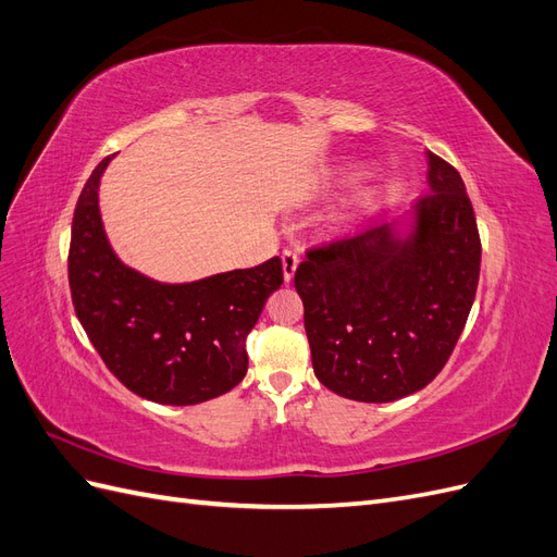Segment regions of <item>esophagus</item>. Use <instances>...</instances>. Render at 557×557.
Here are the masks:
<instances>
[{
	"label": "esophagus",
	"instance_id": "34e87169",
	"mask_svg": "<svg viewBox=\"0 0 557 557\" xmlns=\"http://www.w3.org/2000/svg\"><path fill=\"white\" fill-rule=\"evenodd\" d=\"M281 260H283V278H285V283H290L293 276H295V269H297V264H299V252H295V250H283Z\"/></svg>",
	"mask_w": 557,
	"mask_h": 557
}]
</instances>
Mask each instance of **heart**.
<instances>
[{"mask_svg": "<svg viewBox=\"0 0 557 557\" xmlns=\"http://www.w3.org/2000/svg\"><path fill=\"white\" fill-rule=\"evenodd\" d=\"M367 176V170H356V172H350V176H348V183H358L360 178H364ZM397 190H399V185L395 183V181H385V183H381V185H376V188L369 193V195H364L360 201H356V205H352L342 218H339V227L344 230V232H356L358 227H362L369 218H374L383 207H387L391 205V201L395 199V195H397Z\"/></svg>", "mask_w": 557, "mask_h": 557, "instance_id": "obj_1", "label": "heart"}]
</instances>
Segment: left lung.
<instances>
[{"label": "left lung", "instance_id": "obj_1", "mask_svg": "<svg viewBox=\"0 0 557 557\" xmlns=\"http://www.w3.org/2000/svg\"><path fill=\"white\" fill-rule=\"evenodd\" d=\"M428 185L407 215L309 250L295 272L315 379L346 399L423 391L474 305L481 239L465 183L428 150Z\"/></svg>", "mask_w": 557, "mask_h": 557}]
</instances>
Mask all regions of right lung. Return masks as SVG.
<instances>
[{
    "label": "right lung",
    "instance_id": "add662e5",
    "mask_svg": "<svg viewBox=\"0 0 557 557\" xmlns=\"http://www.w3.org/2000/svg\"><path fill=\"white\" fill-rule=\"evenodd\" d=\"M109 162L95 166L72 221L70 288L81 325L134 395L170 407L225 395L246 376V336L281 288V260L188 283L141 274L117 258L99 211Z\"/></svg>",
    "mask_w": 557,
    "mask_h": 557
}]
</instances>
